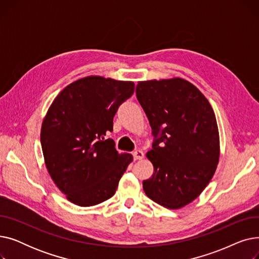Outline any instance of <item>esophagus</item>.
Masks as SVG:
<instances>
[{"mask_svg": "<svg viewBox=\"0 0 259 259\" xmlns=\"http://www.w3.org/2000/svg\"><path fill=\"white\" fill-rule=\"evenodd\" d=\"M133 158L134 160H138V159H142L144 157V153L142 150H135L133 153Z\"/></svg>", "mask_w": 259, "mask_h": 259, "instance_id": "obj_1", "label": "esophagus"}]
</instances>
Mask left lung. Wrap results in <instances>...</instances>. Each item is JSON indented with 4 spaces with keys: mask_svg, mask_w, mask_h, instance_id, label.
<instances>
[{
    "mask_svg": "<svg viewBox=\"0 0 259 259\" xmlns=\"http://www.w3.org/2000/svg\"><path fill=\"white\" fill-rule=\"evenodd\" d=\"M137 98L154 141L147 152L154 167L143 182L146 195L168 209L193 201L207 187L220 159V133L208 100L188 80L139 81Z\"/></svg>",
    "mask_w": 259,
    "mask_h": 259,
    "instance_id": "8db88e82",
    "label": "left lung"
}]
</instances>
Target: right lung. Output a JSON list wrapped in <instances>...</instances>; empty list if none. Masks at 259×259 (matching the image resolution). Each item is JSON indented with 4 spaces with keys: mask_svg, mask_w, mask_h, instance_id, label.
<instances>
[{
    "mask_svg": "<svg viewBox=\"0 0 259 259\" xmlns=\"http://www.w3.org/2000/svg\"><path fill=\"white\" fill-rule=\"evenodd\" d=\"M134 92L133 81L102 76L77 79L54 99L43 120L40 144L46 168L67 199L90 207L112 197L132 161L119 154L113 130L118 107Z\"/></svg>",
    "mask_w": 259,
    "mask_h": 259,
    "instance_id": "add662e5",
    "label": "right lung"
}]
</instances>
